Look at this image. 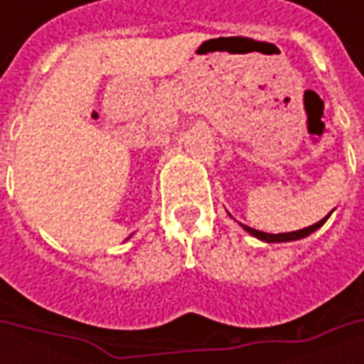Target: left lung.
I'll return each instance as SVG.
<instances>
[{
  "mask_svg": "<svg viewBox=\"0 0 364 364\" xmlns=\"http://www.w3.org/2000/svg\"><path fill=\"white\" fill-rule=\"evenodd\" d=\"M329 216V214H328ZM328 216L326 218H321L320 222H316V224H312V226H308V228H302V230H296V232H287V234H265V232H259V230H253L250 228V226H244L252 236L259 237V240H263V242H269V244H274V242H292V240H300V237H306L310 236L312 232H316V230L320 228L323 222L328 220Z\"/></svg>",
  "mask_w": 364,
  "mask_h": 364,
  "instance_id": "left-lung-1",
  "label": "left lung"
}]
</instances>
